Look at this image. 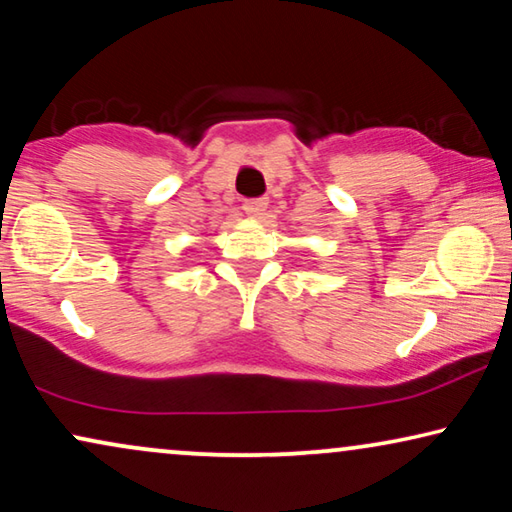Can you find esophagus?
I'll return each mask as SVG.
<instances>
[{"instance_id":"esophagus-1","label":"esophagus","mask_w":512,"mask_h":512,"mask_svg":"<svg viewBox=\"0 0 512 512\" xmlns=\"http://www.w3.org/2000/svg\"><path fill=\"white\" fill-rule=\"evenodd\" d=\"M242 207L249 216H261L265 207H268V198H247L242 202Z\"/></svg>"}]
</instances>
